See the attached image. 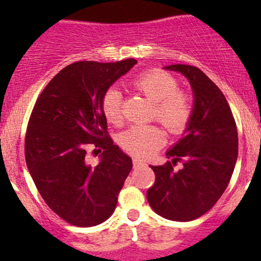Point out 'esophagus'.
Returning a JSON list of instances; mask_svg holds the SVG:
<instances>
[{"mask_svg": "<svg viewBox=\"0 0 261 261\" xmlns=\"http://www.w3.org/2000/svg\"><path fill=\"white\" fill-rule=\"evenodd\" d=\"M133 164H134V167H135V168H139V167H141V165L145 164V163H144L143 160L138 159V158H134V159H133Z\"/></svg>", "mask_w": 261, "mask_h": 261, "instance_id": "esophagus-1", "label": "esophagus"}]
</instances>
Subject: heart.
<instances>
[{"instance_id": "b5f03b06", "label": "heart", "mask_w": 261, "mask_h": 261, "mask_svg": "<svg viewBox=\"0 0 261 261\" xmlns=\"http://www.w3.org/2000/svg\"><path fill=\"white\" fill-rule=\"evenodd\" d=\"M133 87L154 102L152 117L165 126L169 133H184L193 117V102L189 94L178 89V82L162 69H149L133 81ZM121 92L110 88L102 97L101 107L110 123L121 121ZM165 143V134L156 125H135L123 131L120 145L128 154L147 158Z\"/></svg>"}]
</instances>
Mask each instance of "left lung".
Here are the masks:
<instances>
[{"mask_svg": "<svg viewBox=\"0 0 261 261\" xmlns=\"http://www.w3.org/2000/svg\"><path fill=\"white\" fill-rule=\"evenodd\" d=\"M193 89V117L186 135L167 151L164 165L152 167L155 183L146 192L150 207L172 221L196 220L220 199L233 173L239 151L235 118L221 89L197 67L173 64ZM178 161L184 168L174 171Z\"/></svg>", "mask_w": 261, "mask_h": 261, "instance_id": "1", "label": "left lung"}]
</instances>
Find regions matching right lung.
Listing matches in <instances>:
<instances>
[{"label": "right lung", "mask_w": 261, "mask_h": 261, "mask_svg": "<svg viewBox=\"0 0 261 261\" xmlns=\"http://www.w3.org/2000/svg\"><path fill=\"white\" fill-rule=\"evenodd\" d=\"M135 59L75 62L63 68L38 97L25 136V159L45 203L78 227L105 222L117 204L133 160L115 145L102 112V97ZM89 148L102 152L96 167Z\"/></svg>", "instance_id": "1"}]
</instances>
